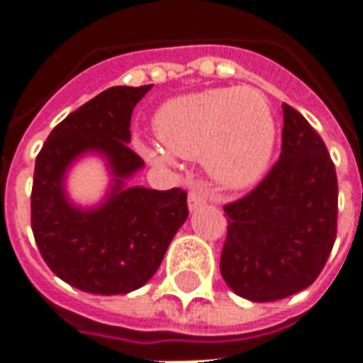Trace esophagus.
Listing matches in <instances>:
<instances>
[{"mask_svg": "<svg viewBox=\"0 0 363 363\" xmlns=\"http://www.w3.org/2000/svg\"><path fill=\"white\" fill-rule=\"evenodd\" d=\"M206 190L200 186V184H196V186H192L189 192V210L190 212H194V210H198L200 206L206 204Z\"/></svg>", "mask_w": 363, "mask_h": 363, "instance_id": "obj_1", "label": "esophagus"}]
</instances>
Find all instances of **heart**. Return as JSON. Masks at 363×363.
Wrapping results in <instances>:
<instances>
[{
  "label": "heart",
  "instance_id": "heart-1",
  "mask_svg": "<svg viewBox=\"0 0 363 363\" xmlns=\"http://www.w3.org/2000/svg\"><path fill=\"white\" fill-rule=\"evenodd\" d=\"M153 126L166 147L138 143L145 161L167 167L174 163L173 155L204 157L213 181L229 190L255 186L272 159L276 128L270 104L252 87L174 96L159 106Z\"/></svg>",
  "mask_w": 363,
  "mask_h": 363
}]
</instances>
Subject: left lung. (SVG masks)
Segmentation results:
<instances>
[{
	"label": "left lung",
	"mask_w": 363,
	"mask_h": 363,
	"mask_svg": "<svg viewBox=\"0 0 363 363\" xmlns=\"http://www.w3.org/2000/svg\"><path fill=\"white\" fill-rule=\"evenodd\" d=\"M281 153L251 194L228 204L220 270L237 296L276 301L317 280L336 239L338 184L327 145L281 104Z\"/></svg>",
	"instance_id": "8db88e82"
}]
</instances>
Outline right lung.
I'll use <instances>...</instances> for the list:
<instances>
[{
	"label": "right lung",
	"instance_id": "1",
	"mask_svg": "<svg viewBox=\"0 0 363 363\" xmlns=\"http://www.w3.org/2000/svg\"><path fill=\"white\" fill-rule=\"evenodd\" d=\"M151 87L103 91L67 114L36 157L30 223L38 251L60 280L87 294L118 296L142 288L189 218L184 190L128 184L143 169L128 147L130 118ZM85 155H99L111 174L105 198L91 208L74 205L65 189L69 169Z\"/></svg>",
	"mask_w": 363,
	"mask_h": 363
}]
</instances>
